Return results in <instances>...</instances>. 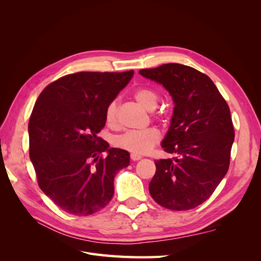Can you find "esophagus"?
<instances>
[{"instance_id": "esophagus-1", "label": "esophagus", "mask_w": 261, "mask_h": 261, "mask_svg": "<svg viewBox=\"0 0 261 261\" xmlns=\"http://www.w3.org/2000/svg\"><path fill=\"white\" fill-rule=\"evenodd\" d=\"M130 159H132L133 161H138V160L141 159V155L136 154V153H130Z\"/></svg>"}]
</instances>
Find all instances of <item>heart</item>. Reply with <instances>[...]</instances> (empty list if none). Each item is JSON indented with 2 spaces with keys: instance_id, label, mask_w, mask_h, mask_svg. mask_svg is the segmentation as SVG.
Masks as SVG:
<instances>
[{
  "instance_id": "b5f03b06",
  "label": "heart",
  "mask_w": 261,
  "mask_h": 261,
  "mask_svg": "<svg viewBox=\"0 0 261 261\" xmlns=\"http://www.w3.org/2000/svg\"><path fill=\"white\" fill-rule=\"evenodd\" d=\"M134 98L138 103L148 111H152L158 103L156 93L149 88H137L134 91ZM107 125L115 126L117 123V101L113 100L108 105L105 112ZM161 139L160 132L154 127L143 130L126 132L114 139L115 146L136 154L149 152Z\"/></svg>"
}]
</instances>
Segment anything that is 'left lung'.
Here are the masks:
<instances>
[{"label": "left lung", "instance_id": "left-lung-1", "mask_svg": "<svg viewBox=\"0 0 261 261\" xmlns=\"http://www.w3.org/2000/svg\"><path fill=\"white\" fill-rule=\"evenodd\" d=\"M139 74L161 84L174 102L162 140L172 159L155 163L149 192L171 210L198 207L216 191L230 167L234 127L226 101L210 78L191 66L169 63Z\"/></svg>", "mask_w": 261, "mask_h": 261}]
</instances>
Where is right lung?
I'll use <instances>...</instances> for the list:
<instances>
[{
	"label": "right lung",
	"mask_w": 261,
	"mask_h": 261,
	"mask_svg": "<svg viewBox=\"0 0 261 261\" xmlns=\"http://www.w3.org/2000/svg\"><path fill=\"white\" fill-rule=\"evenodd\" d=\"M133 75L69 74L46 86L36 101L28 124L30 160L41 191L70 215L103 209L113 197L116 173L129 165L128 151L109 148L98 133L108 105ZM105 151L108 155L100 157Z\"/></svg>",
	"instance_id": "right-lung-1"
}]
</instances>
